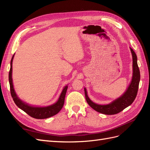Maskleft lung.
I'll return each instance as SVG.
<instances>
[{
	"label": "left lung",
	"instance_id": "1",
	"mask_svg": "<svg viewBox=\"0 0 150 150\" xmlns=\"http://www.w3.org/2000/svg\"><path fill=\"white\" fill-rule=\"evenodd\" d=\"M132 56V78L131 82L124 94L120 98L108 105H98L92 101L88 97L87 90L84 88L86 99L92 108L96 112L105 115H115L120 113L123 110L130 106L135 99L140 81V71L137 62V56L133 49L130 47Z\"/></svg>",
	"mask_w": 150,
	"mask_h": 150
}]
</instances>
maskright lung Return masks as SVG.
I'll list each match as a JSON object with an SVG mask.
<instances>
[{
    "mask_svg": "<svg viewBox=\"0 0 150 150\" xmlns=\"http://www.w3.org/2000/svg\"><path fill=\"white\" fill-rule=\"evenodd\" d=\"M14 56H13L12 59L11 61V68L9 73V82L10 85V91L11 94L12 96L13 101L15 104L17 105L18 108H20L23 111H24L25 113H27L30 117L35 118L37 119H44L47 118L51 117L56 115L57 113L59 112V111L63 108L65 95L67 93V91L68 89V86H66L61 92V94L58 99V100L54 104L45 107H37L33 106L28 105L27 103H25L18 97L14 89L13 84V79H12V72H13V60L14 58Z\"/></svg>",
    "mask_w": 150,
    "mask_h": 150,
    "instance_id": "right-lung-1",
    "label": "right lung"
}]
</instances>
